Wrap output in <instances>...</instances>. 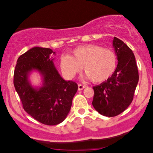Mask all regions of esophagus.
<instances>
[{"label":"esophagus","instance_id":"1","mask_svg":"<svg viewBox=\"0 0 153 153\" xmlns=\"http://www.w3.org/2000/svg\"><path fill=\"white\" fill-rule=\"evenodd\" d=\"M85 88V85H82L81 84H78V91H82V90H83Z\"/></svg>","mask_w":153,"mask_h":153}]
</instances>
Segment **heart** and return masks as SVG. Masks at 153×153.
<instances>
[{
  "mask_svg": "<svg viewBox=\"0 0 153 153\" xmlns=\"http://www.w3.org/2000/svg\"><path fill=\"white\" fill-rule=\"evenodd\" d=\"M115 53L97 45H87L73 51L72 56L63 55L60 58V68L66 78L72 79L80 73L82 67L86 76L95 83L108 80L117 67Z\"/></svg>",
  "mask_w": 153,
  "mask_h": 153,
  "instance_id": "obj_1",
  "label": "heart"
}]
</instances>
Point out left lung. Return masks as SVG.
I'll use <instances>...</instances> for the list:
<instances>
[{
    "label": "left lung",
    "instance_id": "8db88e82",
    "mask_svg": "<svg viewBox=\"0 0 153 153\" xmlns=\"http://www.w3.org/2000/svg\"><path fill=\"white\" fill-rule=\"evenodd\" d=\"M118 63L115 73L108 80L94 86L92 104L101 115L107 117L118 115L126 110L133 100L139 80L138 70L132 50L124 42L114 38Z\"/></svg>",
    "mask_w": 153,
    "mask_h": 153
}]
</instances>
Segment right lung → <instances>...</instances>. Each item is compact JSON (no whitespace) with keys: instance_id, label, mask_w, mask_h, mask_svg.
Instances as JSON below:
<instances>
[{"instance_id":"obj_1","label":"right lung","mask_w":153,"mask_h":153,"mask_svg":"<svg viewBox=\"0 0 153 153\" xmlns=\"http://www.w3.org/2000/svg\"><path fill=\"white\" fill-rule=\"evenodd\" d=\"M51 49L34 47L23 53L17 60L13 84L24 110L38 122L56 126L67 117L78 85L66 81L58 73L51 55ZM38 70L43 76V85L35 88L28 80L31 71Z\"/></svg>"}]
</instances>
